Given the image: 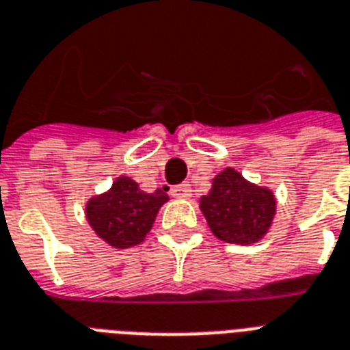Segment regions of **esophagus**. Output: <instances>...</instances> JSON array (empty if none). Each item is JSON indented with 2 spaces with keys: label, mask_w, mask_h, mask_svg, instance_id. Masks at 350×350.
Segmentation results:
<instances>
[{
  "label": "esophagus",
  "mask_w": 350,
  "mask_h": 350,
  "mask_svg": "<svg viewBox=\"0 0 350 350\" xmlns=\"http://www.w3.org/2000/svg\"><path fill=\"white\" fill-rule=\"evenodd\" d=\"M170 196L180 198V200H189L192 196V189L189 183H181V185H176L170 189Z\"/></svg>",
  "instance_id": "1"
}]
</instances>
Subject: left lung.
<instances>
[{"instance_id":"1","label":"left lung","mask_w":350,"mask_h":350,"mask_svg":"<svg viewBox=\"0 0 350 350\" xmlns=\"http://www.w3.org/2000/svg\"><path fill=\"white\" fill-rule=\"evenodd\" d=\"M200 208L208 227L225 243H258L271 229L276 216V196L271 189L245 180L238 170L227 167L213 180Z\"/></svg>"}]
</instances>
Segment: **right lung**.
<instances>
[{
  "mask_svg": "<svg viewBox=\"0 0 350 350\" xmlns=\"http://www.w3.org/2000/svg\"><path fill=\"white\" fill-rule=\"evenodd\" d=\"M167 192L156 189L145 192L136 181L120 176L103 194L92 196L85 205L90 229L114 249H129L145 241Z\"/></svg>",
  "mask_w": 350,
  "mask_h": 350,
  "instance_id": "add662e5",
  "label": "right lung"
}]
</instances>
